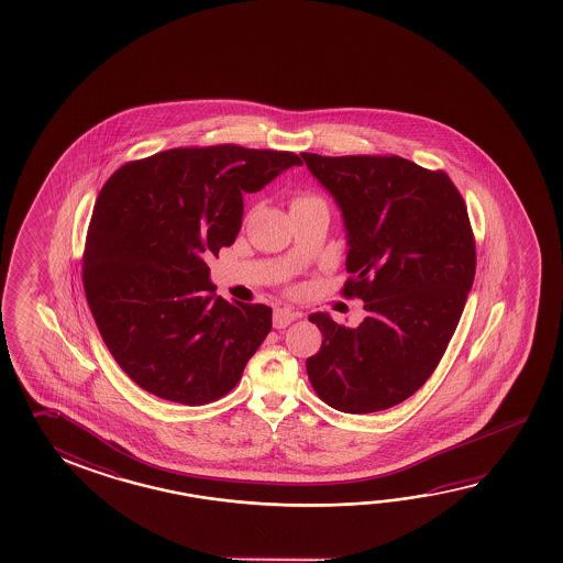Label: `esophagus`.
<instances>
[{
  "instance_id": "34e87169",
  "label": "esophagus",
  "mask_w": 563,
  "mask_h": 563,
  "mask_svg": "<svg viewBox=\"0 0 563 563\" xmlns=\"http://www.w3.org/2000/svg\"><path fill=\"white\" fill-rule=\"evenodd\" d=\"M297 317V312H292L288 308H276L275 314H273V327L275 329H287L288 324Z\"/></svg>"
}]
</instances>
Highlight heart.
I'll use <instances>...</instances> for the list:
<instances>
[{"label": "heart", "instance_id": "1", "mask_svg": "<svg viewBox=\"0 0 563 563\" xmlns=\"http://www.w3.org/2000/svg\"><path fill=\"white\" fill-rule=\"evenodd\" d=\"M312 202H324L317 195H312V192H297L295 197H292V202H290V209H295V207H305V205H312Z\"/></svg>", "mask_w": 563, "mask_h": 563}]
</instances>
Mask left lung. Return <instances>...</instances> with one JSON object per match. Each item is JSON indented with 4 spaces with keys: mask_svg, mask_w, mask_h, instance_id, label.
I'll use <instances>...</instances> for the list:
<instances>
[{
    "mask_svg": "<svg viewBox=\"0 0 563 563\" xmlns=\"http://www.w3.org/2000/svg\"><path fill=\"white\" fill-rule=\"evenodd\" d=\"M300 157L339 205L352 275L342 295L366 310L356 329L308 317L324 339L308 380L340 412L393 408L432 376L466 307L476 275L466 202L444 170L396 155Z\"/></svg>",
    "mask_w": 563,
    "mask_h": 563,
    "instance_id": "obj_1",
    "label": "left lung"
}]
</instances>
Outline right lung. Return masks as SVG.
Segmentation results:
<instances>
[{"label": "right lung", "instance_id": "1", "mask_svg": "<svg viewBox=\"0 0 563 563\" xmlns=\"http://www.w3.org/2000/svg\"><path fill=\"white\" fill-rule=\"evenodd\" d=\"M295 153L239 145L169 148L115 170L97 197L84 287L97 329L133 383L169 402L223 398L273 327V308L214 295L207 258L231 246L243 192Z\"/></svg>", "mask_w": 563, "mask_h": 563}]
</instances>
